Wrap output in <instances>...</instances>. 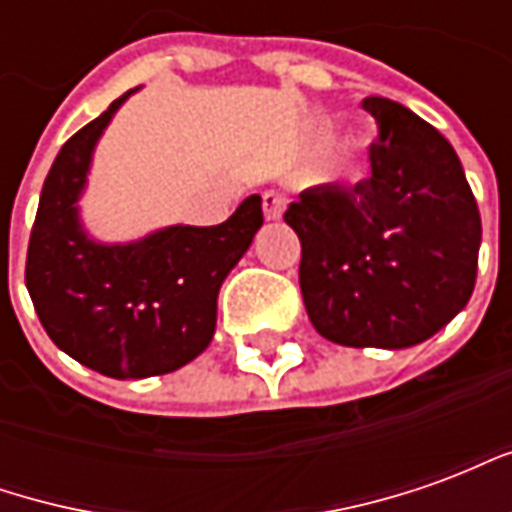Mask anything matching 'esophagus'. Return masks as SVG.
<instances>
[{
    "label": "esophagus",
    "mask_w": 512,
    "mask_h": 512,
    "mask_svg": "<svg viewBox=\"0 0 512 512\" xmlns=\"http://www.w3.org/2000/svg\"><path fill=\"white\" fill-rule=\"evenodd\" d=\"M263 213H266L268 222L282 219V213H285V194L274 189L263 191Z\"/></svg>",
    "instance_id": "obj_1"
}]
</instances>
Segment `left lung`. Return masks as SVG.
Returning <instances> with one entry per match:
<instances>
[{"label":"left lung","mask_w":512,"mask_h":512,"mask_svg":"<svg viewBox=\"0 0 512 512\" xmlns=\"http://www.w3.org/2000/svg\"><path fill=\"white\" fill-rule=\"evenodd\" d=\"M373 175L354 189L301 191L285 222L301 241L304 307L321 337L348 348H411L472 299L483 224L461 158L436 128L389 98Z\"/></svg>","instance_id":"left-lung-1"}]
</instances>
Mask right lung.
Returning <instances> with one entry per match:
<instances>
[{
  "instance_id": "add662e5",
  "label": "right lung",
  "mask_w": 512,
  "mask_h": 512,
  "mask_svg": "<svg viewBox=\"0 0 512 512\" xmlns=\"http://www.w3.org/2000/svg\"><path fill=\"white\" fill-rule=\"evenodd\" d=\"M134 93L62 145L27 252V290L46 334L79 365L120 381L172 373L211 345L222 282L263 224L260 197L249 194L213 227L169 224L126 244L87 233L79 200L95 147Z\"/></svg>"
}]
</instances>
